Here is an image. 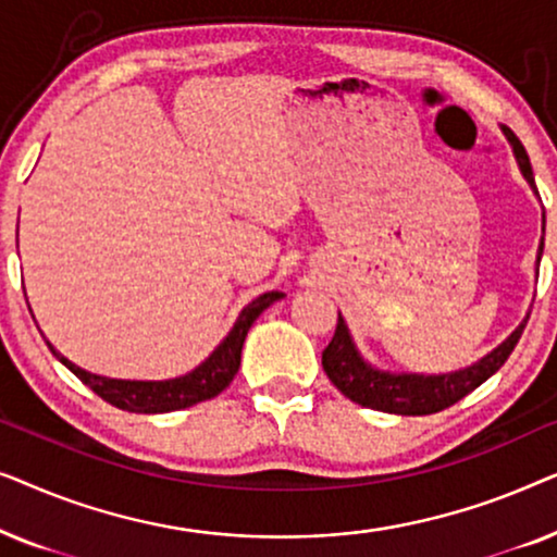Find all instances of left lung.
I'll use <instances>...</instances> for the list:
<instances>
[{"instance_id":"8db88e82","label":"left lung","mask_w":557,"mask_h":557,"mask_svg":"<svg viewBox=\"0 0 557 557\" xmlns=\"http://www.w3.org/2000/svg\"><path fill=\"white\" fill-rule=\"evenodd\" d=\"M502 134L507 136L512 154L520 166L522 177L528 180V185L535 189V177H532V164L528 151H524L522 141L509 132L507 126H502ZM537 195V189H535ZM543 235H545V212H543ZM545 238H540L537 246V269L540 271V258H543ZM530 311L524 314L520 326L509 334V337L486 352L482 360H476L469 368L454 370V372H441V375H423V372H391L380 370L375 364H370L357 349L352 334L345 319H337V332L330 342V347L322 352V368L326 377L332 380L334 387L349 398L357 406L383 410V413L395 416H429L438 413L454 403H459L463 395L476 391L484 380H490L502 364L507 362V357L512 355V349L522 337L524 324H528Z\"/></svg>"}]
</instances>
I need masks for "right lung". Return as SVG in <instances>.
I'll return each mask as SVG.
<instances>
[{"label": "right lung", "instance_id": "right-lung-1", "mask_svg": "<svg viewBox=\"0 0 557 557\" xmlns=\"http://www.w3.org/2000/svg\"><path fill=\"white\" fill-rule=\"evenodd\" d=\"M284 296L286 294L281 292H265L261 296H256L248 307H243L238 319H235L233 330L227 332V337L220 342L215 349H212L208 360L197 364L195 370L185 372V375L170 380H119L96 375V372L83 370L75 362L67 360L65 355H60L48 339L45 342H48L50 352L55 355L75 377L83 380V385H88L90 391L101 395V398L106 403H111V406L128 410V413H170V410L189 408L195 406V403L215 398V395L223 393L225 387L233 383L235 372L240 368V352L243 342L248 337V330L273 301L284 299Z\"/></svg>", "mask_w": 557, "mask_h": 557}]
</instances>
